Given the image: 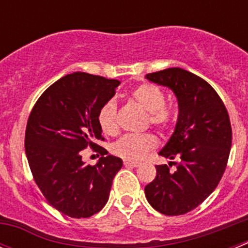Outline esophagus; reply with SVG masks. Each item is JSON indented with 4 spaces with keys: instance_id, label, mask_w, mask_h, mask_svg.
Wrapping results in <instances>:
<instances>
[{
    "instance_id": "34e87169",
    "label": "esophagus",
    "mask_w": 248,
    "mask_h": 248,
    "mask_svg": "<svg viewBox=\"0 0 248 248\" xmlns=\"http://www.w3.org/2000/svg\"><path fill=\"white\" fill-rule=\"evenodd\" d=\"M124 165L133 166V168H138V166H140V163L139 161H131V160H124Z\"/></svg>"
}]
</instances>
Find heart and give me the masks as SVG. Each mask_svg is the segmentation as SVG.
I'll list each match as a JSON object with an SVG mask.
<instances>
[{
	"instance_id": "obj_1",
	"label": "heart",
	"mask_w": 248,
	"mask_h": 248,
	"mask_svg": "<svg viewBox=\"0 0 248 248\" xmlns=\"http://www.w3.org/2000/svg\"><path fill=\"white\" fill-rule=\"evenodd\" d=\"M140 108L148 111V123L161 133L171 131L175 124L174 109L165 104L166 95L163 89L151 83H141L130 94ZM98 124L104 134L114 135L118 131V108L114 100H108L100 107L97 115ZM156 146L153 134H125L111 146V151L126 160L143 159Z\"/></svg>"
}]
</instances>
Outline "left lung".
Segmentation results:
<instances>
[{
    "instance_id": "1",
    "label": "left lung",
    "mask_w": 248,
    "mask_h": 248,
    "mask_svg": "<svg viewBox=\"0 0 248 248\" xmlns=\"http://www.w3.org/2000/svg\"><path fill=\"white\" fill-rule=\"evenodd\" d=\"M151 82L169 87L179 102L174 134L159 155L177 165H156V176L145 186V196L156 211L177 216L196 209L220 183L230 156L232 129L217 92L205 79L181 68L146 74Z\"/></svg>"
}]
</instances>
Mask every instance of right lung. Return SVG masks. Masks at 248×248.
Segmentation results:
<instances>
[{
  "label": "right lung",
  "mask_w": 248,
  "mask_h": 248,
  "mask_svg": "<svg viewBox=\"0 0 248 248\" xmlns=\"http://www.w3.org/2000/svg\"><path fill=\"white\" fill-rule=\"evenodd\" d=\"M119 84L84 72L67 74L43 92L28 117L25 149L34 183L48 203L69 217L99 212L123 166L122 159L104 157L108 151L95 144L104 140L98 110ZM88 146L102 155L97 166L81 161Z\"/></svg>",
  "instance_id": "1"
}]
</instances>
